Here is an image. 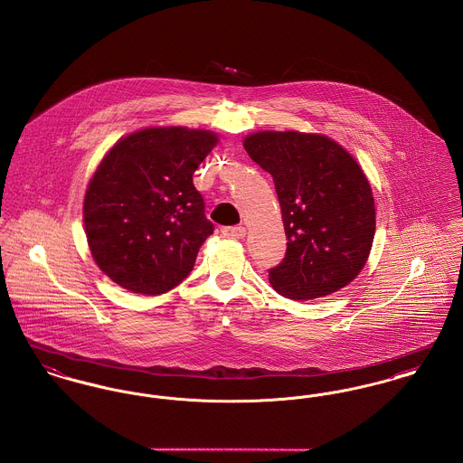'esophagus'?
<instances>
[{
	"instance_id": "34e87169",
	"label": "esophagus",
	"mask_w": 463,
	"mask_h": 463,
	"mask_svg": "<svg viewBox=\"0 0 463 463\" xmlns=\"http://www.w3.org/2000/svg\"><path fill=\"white\" fill-rule=\"evenodd\" d=\"M222 234L227 236V238H232V240H241V238H245L246 229L243 225L223 227V229H222Z\"/></svg>"
}]
</instances>
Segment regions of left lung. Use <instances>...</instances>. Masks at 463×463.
<instances>
[{
    "label": "left lung",
    "instance_id": "1",
    "mask_svg": "<svg viewBox=\"0 0 463 463\" xmlns=\"http://www.w3.org/2000/svg\"><path fill=\"white\" fill-rule=\"evenodd\" d=\"M243 145L274 180L288 240L283 260L269 269L272 288L288 299H318L354 281L376 231L362 167L324 135L262 131Z\"/></svg>",
    "mask_w": 463,
    "mask_h": 463
}]
</instances>
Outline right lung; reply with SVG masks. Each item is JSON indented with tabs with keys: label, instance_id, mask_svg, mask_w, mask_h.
Returning <instances> with one entry per match:
<instances>
[{
	"label": "right lung",
	"instance_id": "obj_1",
	"mask_svg": "<svg viewBox=\"0 0 463 463\" xmlns=\"http://www.w3.org/2000/svg\"><path fill=\"white\" fill-rule=\"evenodd\" d=\"M212 131L148 128L122 137L83 199L90 253L122 288L159 296L182 283L213 234L192 175L217 145Z\"/></svg>",
	"mask_w": 463,
	"mask_h": 463
}]
</instances>
